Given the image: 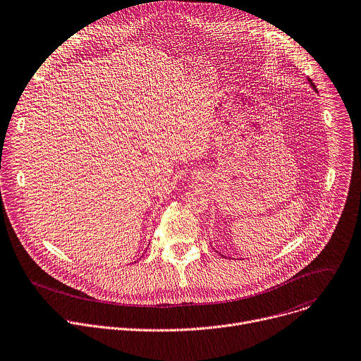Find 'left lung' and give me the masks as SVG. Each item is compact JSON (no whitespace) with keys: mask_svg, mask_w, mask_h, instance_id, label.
<instances>
[{"mask_svg":"<svg viewBox=\"0 0 361 361\" xmlns=\"http://www.w3.org/2000/svg\"><path fill=\"white\" fill-rule=\"evenodd\" d=\"M308 80H310V83H311V86H312V89H314V90H315V92H317V87H315V85H314V83H312V80H311V79H308Z\"/></svg>","mask_w":361,"mask_h":361,"instance_id":"1","label":"left lung"}]
</instances>
